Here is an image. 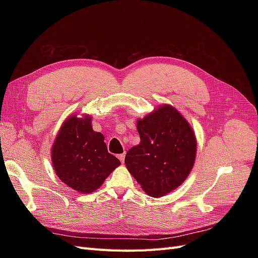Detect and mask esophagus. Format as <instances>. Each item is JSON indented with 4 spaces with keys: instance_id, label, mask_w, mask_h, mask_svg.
<instances>
[{
    "instance_id": "esophagus-1",
    "label": "esophagus",
    "mask_w": 258,
    "mask_h": 258,
    "mask_svg": "<svg viewBox=\"0 0 258 258\" xmlns=\"http://www.w3.org/2000/svg\"><path fill=\"white\" fill-rule=\"evenodd\" d=\"M118 159H119L121 162H123V161H124V154L118 155Z\"/></svg>"
}]
</instances>
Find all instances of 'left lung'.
Returning <instances> with one entry per match:
<instances>
[{"instance_id":"obj_1","label":"left lung","mask_w":258,"mask_h":258,"mask_svg":"<svg viewBox=\"0 0 258 258\" xmlns=\"http://www.w3.org/2000/svg\"><path fill=\"white\" fill-rule=\"evenodd\" d=\"M137 129L141 141L128 151L124 163L148 196L162 197L189 175L197 154L196 136L170 104L139 118Z\"/></svg>"}]
</instances>
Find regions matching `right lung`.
I'll return each instance as SVG.
<instances>
[{"mask_svg": "<svg viewBox=\"0 0 258 258\" xmlns=\"http://www.w3.org/2000/svg\"><path fill=\"white\" fill-rule=\"evenodd\" d=\"M91 115H72L62 123L51 147V162L57 176L81 194L97 190L120 165L107 152L104 137L92 129Z\"/></svg>", "mask_w": 258, "mask_h": 258, "instance_id": "obj_1", "label": "right lung"}]
</instances>
